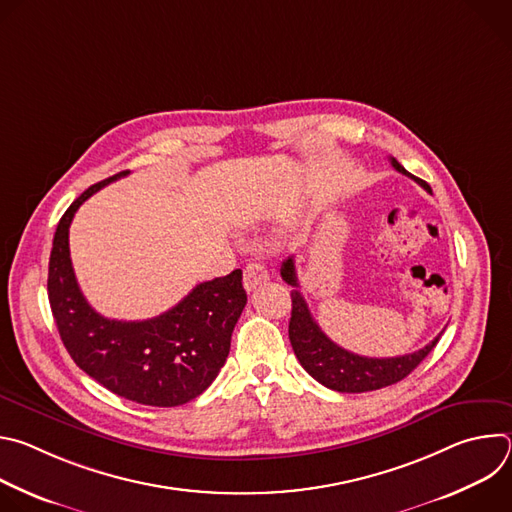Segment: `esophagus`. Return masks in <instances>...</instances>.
<instances>
[{
  "label": "esophagus",
  "instance_id": "esophagus-1",
  "mask_svg": "<svg viewBox=\"0 0 512 512\" xmlns=\"http://www.w3.org/2000/svg\"><path fill=\"white\" fill-rule=\"evenodd\" d=\"M267 279H269V271H267L265 263L259 261V259H251L247 263V267H245V279H243L245 281V289L253 291L259 285H263Z\"/></svg>",
  "mask_w": 512,
  "mask_h": 512
}]
</instances>
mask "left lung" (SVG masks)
<instances>
[{"instance_id": "8db88e82", "label": "left lung", "mask_w": 512, "mask_h": 512, "mask_svg": "<svg viewBox=\"0 0 512 512\" xmlns=\"http://www.w3.org/2000/svg\"><path fill=\"white\" fill-rule=\"evenodd\" d=\"M391 164L395 170L413 178L419 186L431 192L427 182L411 176L395 158H391ZM281 277L285 283L296 287L291 289V318H289L291 348H294L306 373L332 391L367 393V391H377V389L395 385L417 367V364L433 350V346L442 336V334L435 336L427 346L419 348L417 352L393 356V358H369V356L348 352L336 342H332L312 318L308 304L298 289L300 283L296 275L294 257H287L281 263Z\"/></svg>"}]
</instances>
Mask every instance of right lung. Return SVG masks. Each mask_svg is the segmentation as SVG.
Here are the masks:
<instances>
[{
	"label": "right lung",
	"mask_w": 512,
	"mask_h": 512,
	"mask_svg": "<svg viewBox=\"0 0 512 512\" xmlns=\"http://www.w3.org/2000/svg\"><path fill=\"white\" fill-rule=\"evenodd\" d=\"M119 172L85 190L62 214L48 263V300L70 358L111 393L152 407H176L210 387L227 362L231 334L247 304L243 271L196 285L172 310L141 322L95 312L77 283L68 227L79 206Z\"/></svg>",
	"instance_id": "obj_1"
}]
</instances>
